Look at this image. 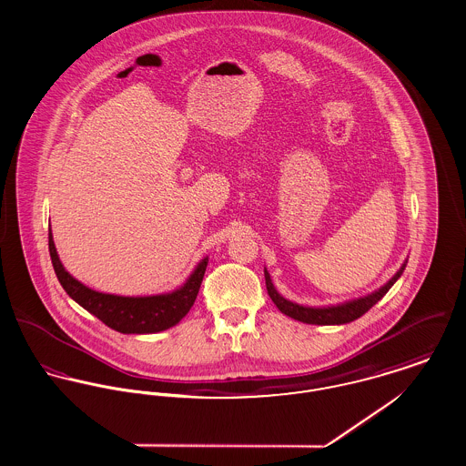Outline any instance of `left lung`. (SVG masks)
I'll return each instance as SVG.
<instances>
[{"instance_id":"obj_1","label":"left lung","mask_w":466,"mask_h":466,"mask_svg":"<svg viewBox=\"0 0 466 466\" xmlns=\"http://www.w3.org/2000/svg\"><path fill=\"white\" fill-rule=\"evenodd\" d=\"M404 267L406 265H403L401 270L385 286H381L378 291H374L371 295L357 299L353 302H346L341 306H332V308H304V306H299V304H293V302L282 299L279 293L276 291L267 270H265V282H267V291H268L272 302L278 306V309L282 314H286L293 319H299L302 323H309V325H342V323H350V321L360 318L362 314H366L368 310L371 309L380 299H383V295L394 286V282L401 278Z\"/></svg>"}]
</instances>
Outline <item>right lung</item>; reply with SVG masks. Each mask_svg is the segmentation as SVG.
<instances>
[{
  "mask_svg": "<svg viewBox=\"0 0 466 466\" xmlns=\"http://www.w3.org/2000/svg\"><path fill=\"white\" fill-rule=\"evenodd\" d=\"M49 254L56 278L60 280L63 289L68 293V297H72L81 308L92 312L109 329L118 330L122 334H156L177 325L194 306L208 263V258H205L190 274L186 284L173 293L154 297H118L98 293L86 288L79 280L74 279L63 268L53 242L51 229Z\"/></svg>",
  "mask_w": 466,
  "mask_h": 466,
  "instance_id": "obj_1",
  "label": "right lung"
}]
</instances>
